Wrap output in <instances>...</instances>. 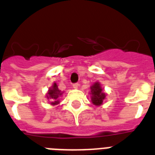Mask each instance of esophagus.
Instances as JSON below:
<instances>
[{
    "mask_svg": "<svg viewBox=\"0 0 155 155\" xmlns=\"http://www.w3.org/2000/svg\"><path fill=\"white\" fill-rule=\"evenodd\" d=\"M73 88H75V89H77L78 87H79V84H74L72 85Z\"/></svg>",
    "mask_w": 155,
    "mask_h": 155,
    "instance_id": "obj_1",
    "label": "esophagus"
}]
</instances>
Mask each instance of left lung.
<instances>
[{"instance_id":"1","label":"left lung","mask_w":155,"mask_h":155,"mask_svg":"<svg viewBox=\"0 0 155 155\" xmlns=\"http://www.w3.org/2000/svg\"><path fill=\"white\" fill-rule=\"evenodd\" d=\"M90 88H91V92L89 93L91 95L92 103L96 106H101L103 104L107 95L104 92L101 84L99 82L94 83Z\"/></svg>"}]
</instances>
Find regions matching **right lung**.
Returning <instances> with one entry per match:
<instances>
[{"label": "right lung", "mask_w": 155, "mask_h": 155, "mask_svg": "<svg viewBox=\"0 0 155 155\" xmlns=\"http://www.w3.org/2000/svg\"><path fill=\"white\" fill-rule=\"evenodd\" d=\"M63 92L58 89V85L56 84V83H54L53 85L50 87L48 92H47L46 97L47 100L51 101V105H56L59 104V97L63 95Z\"/></svg>", "instance_id": "obj_1"}]
</instances>
